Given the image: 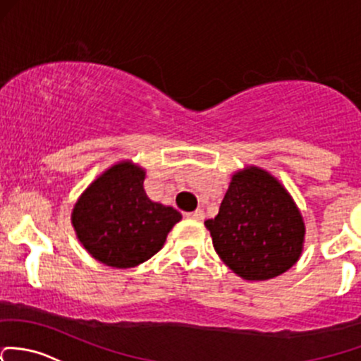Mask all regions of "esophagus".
<instances>
[{
  "instance_id": "34e87169",
  "label": "esophagus",
  "mask_w": 361,
  "mask_h": 361,
  "mask_svg": "<svg viewBox=\"0 0 361 361\" xmlns=\"http://www.w3.org/2000/svg\"><path fill=\"white\" fill-rule=\"evenodd\" d=\"M187 218L195 219V221H202V219L206 218V212H204L202 209H197V211H193V212H188Z\"/></svg>"
}]
</instances>
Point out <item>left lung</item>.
<instances>
[{"label": "left lung", "instance_id": "obj_1", "mask_svg": "<svg viewBox=\"0 0 361 361\" xmlns=\"http://www.w3.org/2000/svg\"><path fill=\"white\" fill-rule=\"evenodd\" d=\"M204 225L223 263L244 280L282 275L305 244V221L290 193L256 166L231 176L218 216Z\"/></svg>", "mask_w": 361, "mask_h": 361}]
</instances>
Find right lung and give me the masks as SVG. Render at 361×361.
Here are the masks:
<instances>
[{
	"mask_svg": "<svg viewBox=\"0 0 361 361\" xmlns=\"http://www.w3.org/2000/svg\"><path fill=\"white\" fill-rule=\"evenodd\" d=\"M145 169L123 161L81 193L71 221L91 256L112 268H135L162 249L181 219L169 206L152 202L143 190Z\"/></svg>",
	"mask_w": 361,
	"mask_h": 361,
	"instance_id": "1",
	"label": "right lung"
}]
</instances>
